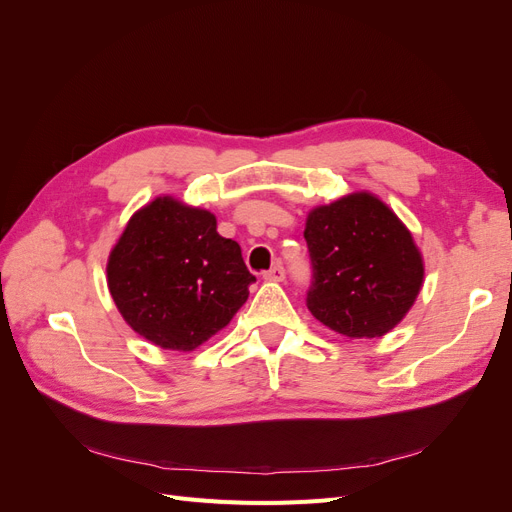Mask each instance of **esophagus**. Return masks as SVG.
<instances>
[{
  "mask_svg": "<svg viewBox=\"0 0 512 512\" xmlns=\"http://www.w3.org/2000/svg\"><path fill=\"white\" fill-rule=\"evenodd\" d=\"M267 282H284V277H286V271H284V267L282 265H275V267H271L265 275Z\"/></svg>",
  "mask_w": 512,
  "mask_h": 512,
  "instance_id": "obj_1",
  "label": "esophagus"
}]
</instances>
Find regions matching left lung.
<instances>
[{"mask_svg": "<svg viewBox=\"0 0 512 512\" xmlns=\"http://www.w3.org/2000/svg\"><path fill=\"white\" fill-rule=\"evenodd\" d=\"M303 237L314 267L307 309L331 331L374 339L414 305L425 262L412 232L367 190L307 213Z\"/></svg>", "mask_w": 512, "mask_h": 512, "instance_id": "obj_1", "label": "left lung"}]
</instances>
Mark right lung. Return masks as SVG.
Here are the masks:
<instances>
[{
	"mask_svg": "<svg viewBox=\"0 0 512 512\" xmlns=\"http://www.w3.org/2000/svg\"><path fill=\"white\" fill-rule=\"evenodd\" d=\"M106 282L134 333L162 350L192 352L239 312L256 277L239 243L218 235L211 211L158 196L123 228Z\"/></svg>",
	"mask_w": 512,
	"mask_h": 512,
	"instance_id": "add662e5",
	"label": "right lung"
}]
</instances>
